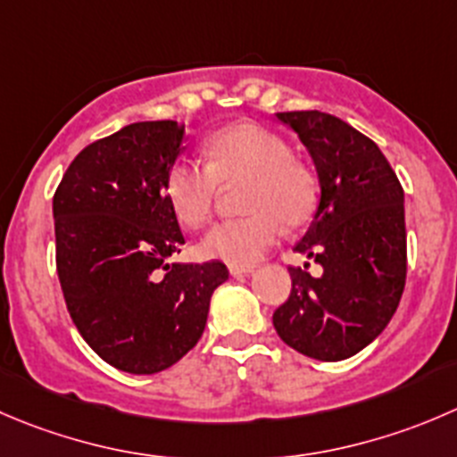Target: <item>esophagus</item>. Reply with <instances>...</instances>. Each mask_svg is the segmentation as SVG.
Listing matches in <instances>:
<instances>
[{
	"label": "esophagus",
	"instance_id": "1",
	"mask_svg": "<svg viewBox=\"0 0 457 457\" xmlns=\"http://www.w3.org/2000/svg\"><path fill=\"white\" fill-rule=\"evenodd\" d=\"M252 270H254L252 265H229V274H232V277H245Z\"/></svg>",
	"mask_w": 457,
	"mask_h": 457
}]
</instances>
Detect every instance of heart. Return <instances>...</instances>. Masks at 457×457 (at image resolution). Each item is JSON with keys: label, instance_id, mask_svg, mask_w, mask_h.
<instances>
[{"label": "heart", "instance_id": "b5f03b06", "mask_svg": "<svg viewBox=\"0 0 457 457\" xmlns=\"http://www.w3.org/2000/svg\"><path fill=\"white\" fill-rule=\"evenodd\" d=\"M205 162L176 161L165 176V196L185 228H203L214 210L220 185H243L241 219L216 223L201 241L205 259L252 265L286 228H299L319 201L312 167L290 156V145L254 122L216 131L205 143Z\"/></svg>", "mask_w": 457, "mask_h": 457}]
</instances>
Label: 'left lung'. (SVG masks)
<instances>
[{"instance_id": "obj_1", "label": "left lung", "mask_w": 457, "mask_h": 457, "mask_svg": "<svg viewBox=\"0 0 457 457\" xmlns=\"http://www.w3.org/2000/svg\"><path fill=\"white\" fill-rule=\"evenodd\" d=\"M317 167L321 198L296 252L323 268H290L292 290L272 314L301 355L339 361L366 348L395 314L406 283L404 189L378 145L323 111L277 113Z\"/></svg>"}]
</instances>
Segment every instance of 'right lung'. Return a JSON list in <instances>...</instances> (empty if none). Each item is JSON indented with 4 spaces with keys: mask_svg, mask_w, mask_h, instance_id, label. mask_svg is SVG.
<instances>
[{
    "mask_svg": "<svg viewBox=\"0 0 457 457\" xmlns=\"http://www.w3.org/2000/svg\"><path fill=\"white\" fill-rule=\"evenodd\" d=\"M176 120L134 122L75 156L53 196L55 263L71 319L113 369L152 375L201 339L220 261L170 263L185 243L165 196L183 152Z\"/></svg>",
    "mask_w": 457,
    "mask_h": 457,
    "instance_id": "add662e5",
    "label": "right lung"
}]
</instances>
